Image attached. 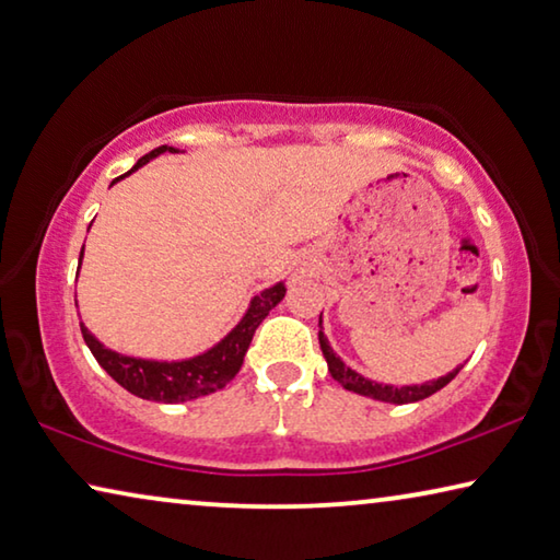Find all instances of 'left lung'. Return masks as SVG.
I'll return each mask as SVG.
<instances>
[{
	"label": "left lung",
	"mask_w": 560,
	"mask_h": 560,
	"mask_svg": "<svg viewBox=\"0 0 560 560\" xmlns=\"http://www.w3.org/2000/svg\"><path fill=\"white\" fill-rule=\"evenodd\" d=\"M318 343H322V351L326 357V363H328V371H331V376L339 381V384L343 388H349V392L353 394H361V396H369V398H376V401H386V404H411V401H421V398H429L431 394L441 392L443 386L451 384V381L456 378V374L464 366H458L456 371H451V374L441 376L439 381H425V384L421 386H384V384H374V381L363 378L361 374H357V371H351L346 363L336 357L331 346H328L326 336L318 331Z\"/></svg>",
	"instance_id": "8db88e82"
}]
</instances>
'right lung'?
Returning <instances> with one entry per match:
<instances>
[{"mask_svg": "<svg viewBox=\"0 0 560 560\" xmlns=\"http://www.w3.org/2000/svg\"><path fill=\"white\" fill-rule=\"evenodd\" d=\"M164 152H176L174 147H156L154 152H149L139 159V162L131 166V172H137L139 166H144L149 159H154ZM127 172V174H131ZM124 174V176H127ZM121 179V176H119ZM114 179L112 184H117ZM84 254V248H82ZM82 254H79V261H82ZM287 294L283 283L277 287L264 289L259 296H254L252 306H248L246 316L238 322L232 334L226 336L224 341H219L214 349H209L201 357H194L189 361H147V359H131L121 357V353L104 349V346L94 339L92 334L82 326V336L89 346V351L94 353V359L100 361V366L109 374L119 386L127 388L129 394L139 398H147V401H159V404H182L191 401V398L214 394L219 388H224L229 381H232L238 369L244 363V353L252 343L256 328L264 322L273 306Z\"/></svg>", "mask_w": 560, "mask_h": 560, "instance_id": "right-lung-1", "label": "right lung"}]
</instances>
